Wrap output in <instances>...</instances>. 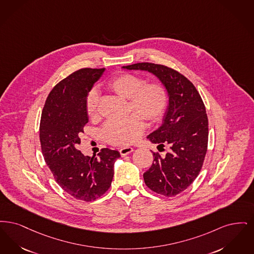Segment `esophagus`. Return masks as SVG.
Returning a JSON list of instances; mask_svg holds the SVG:
<instances>
[{
    "label": "esophagus",
    "instance_id": "esophagus-1",
    "mask_svg": "<svg viewBox=\"0 0 254 254\" xmlns=\"http://www.w3.org/2000/svg\"><path fill=\"white\" fill-rule=\"evenodd\" d=\"M132 152H133V149H132V147H124V148H122V149L120 150V153H121V155H122V156L129 155V154H131Z\"/></svg>",
    "mask_w": 254,
    "mask_h": 254
}]
</instances>
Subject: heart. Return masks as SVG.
I'll use <instances>...</instances> for the list:
<instances>
[{
  "instance_id": "b5f03b06",
  "label": "heart",
  "mask_w": 254,
  "mask_h": 254,
  "mask_svg": "<svg viewBox=\"0 0 254 254\" xmlns=\"http://www.w3.org/2000/svg\"><path fill=\"white\" fill-rule=\"evenodd\" d=\"M106 88L118 97L128 100V111L133 113L122 121H110L102 128L103 138L112 145L128 146L139 139L144 131L143 119L158 122L165 114L169 94L159 82H150L132 74H122L111 78ZM99 94L91 90L85 100V110L90 119L99 116Z\"/></svg>"
}]
</instances>
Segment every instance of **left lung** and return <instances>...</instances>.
<instances>
[{
    "label": "left lung",
    "mask_w": 254,
    "mask_h": 254,
    "mask_svg": "<svg viewBox=\"0 0 254 254\" xmlns=\"http://www.w3.org/2000/svg\"><path fill=\"white\" fill-rule=\"evenodd\" d=\"M154 74L165 86L169 104L161 126L147 138L169 147L164 156L153 153L154 162L143 174L147 187L164 196H175L197 177L207 153L209 124L206 108L194 85L170 67L150 63L123 66Z\"/></svg>",
    "instance_id": "1"
}]
</instances>
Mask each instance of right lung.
I'll return each instance as SVG.
<instances>
[{"mask_svg": "<svg viewBox=\"0 0 254 254\" xmlns=\"http://www.w3.org/2000/svg\"><path fill=\"white\" fill-rule=\"evenodd\" d=\"M104 70L82 68L60 81L46 99L40 124L42 152L56 182L72 197L87 202L108 190L114 164L121 157L108 148L92 157L78 150L88 122L86 97Z\"/></svg>", "mask_w": 254, "mask_h": 254, "instance_id": "1", "label": "right lung"}]
</instances>
